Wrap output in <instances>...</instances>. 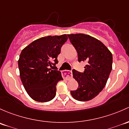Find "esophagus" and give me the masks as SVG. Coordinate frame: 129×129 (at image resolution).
I'll return each mask as SVG.
<instances>
[{
	"label": "esophagus",
	"mask_w": 129,
	"mask_h": 129,
	"mask_svg": "<svg viewBox=\"0 0 129 129\" xmlns=\"http://www.w3.org/2000/svg\"><path fill=\"white\" fill-rule=\"evenodd\" d=\"M62 75H63V78L66 80H69V79H71L73 78V75H72V71H65L64 72H63L62 73Z\"/></svg>",
	"instance_id": "34e87169"
}]
</instances>
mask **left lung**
Segmentation results:
<instances>
[{
	"instance_id": "8db88e82",
	"label": "left lung",
	"mask_w": 129,
	"mask_h": 129,
	"mask_svg": "<svg viewBox=\"0 0 129 129\" xmlns=\"http://www.w3.org/2000/svg\"><path fill=\"white\" fill-rule=\"evenodd\" d=\"M78 53V61H86L84 71L73 70L78 87L71 91L74 99L87 101L99 94L106 86L112 67V55L96 38L83 34L68 35Z\"/></svg>"
}]
</instances>
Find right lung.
Instances as JSON below:
<instances>
[{
    "instance_id": "obj_1",
    "label": "right lung",
    "mask_w": 129,
    "mask_h": 129,
    "mask_svg": "<svg viewBox=\"0 0 129 129\" xmlns=\"http://www.w3.org/2000/svg\"><path fill=\"white\" fill-rule=\"evenodd\" d=\"M67 39L66 34L42 37L21 52L18 61L21 81L36 101L48 102L55 97L57 83L63 79L60 71L50 68L58 63V55Z\"/></svg>"
}]
</instances>
